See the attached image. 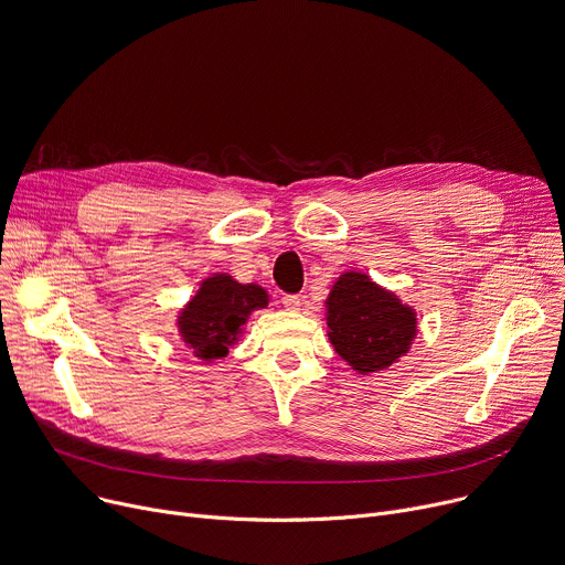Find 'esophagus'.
Wrapping results in <instances>:
<instances>
[{
    "label": "esophagus",
    "instance_id": "1",
    "mask_svg": "<svg viewBox=\"0 0 565 565\" xmlns=\"http://www.w3.org/2000/svg\"><path fill=\"white\" fill-rule=\"evenodd\" d=\"M281 303L286 306V311H299L303 301H301L299 295H286V297L281 299Z\"/></svg>",
    "mask_w": 565,
    "mask_h": 565
}]
</instances>
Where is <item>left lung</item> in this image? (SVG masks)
Masks as SVG:
<instances>
[{
    "label": "left lung",
    "instance_id": "1",
    "mask_svg": "<svg viewBox=\"0 0 565 565\" xmlns=\"http://www.w3.org/2000/svg\"><path fill=\"white\" fill-rule=\"evenodd\" d=\"M324 320L333 351L361 376L398 363L419 333L413 306L358 270L335 279L324 301Z\"/></svg>",
    "mask_w": 565,
    "mask_h": 565
}]
</instances>
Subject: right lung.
I'll return each mask as SVG.
<instances>
[{"label": "right lung", "mask_w": 565, "mask_h": 565, "mask_svg": "<svg viewBox=\"0 0 565 565\" xmlns=\"http://www.w3.org/2000/svg\"><path fill=\"white\" fill-rule=\"evenodd\" d=\"M268 303L270 295L259 284H238L227 273H214L178 311L175 327L198 361L212 365L238 344L249 316Z\"/></svg>", "instance_id": "obj_1"}]
</instances>
